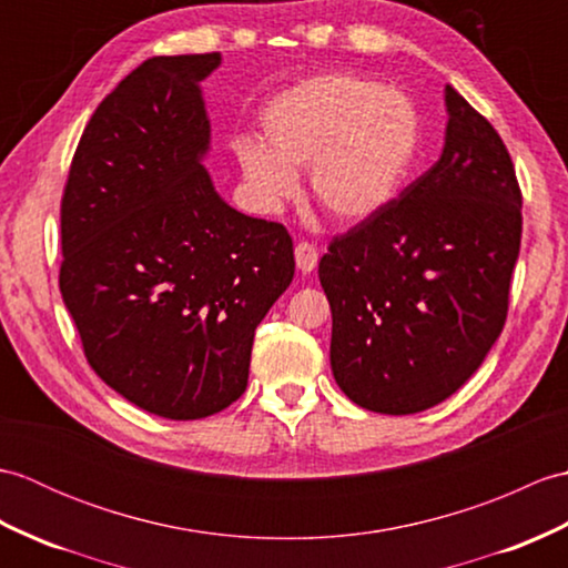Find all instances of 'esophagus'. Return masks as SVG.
<instances>
[{
    "label": "esophagus",
    "mask_w": 568,
    "mask_h": 568,
    "mask_svg": "<svg viewBox=\"0 0 568 568\" xmlns=\"http://www.w3.org/2000/svg\"><path fill=\"white\" fill-rule=\"evenodd\" d=\"M317 261H320V253L317 248L307 244V241H300V244L295 246V263L300 273H312L317 268Z\"/></svg>",
    "instance_id": "1"
}]
</instances>
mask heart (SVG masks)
<instances>
[{"mask_svg":"<svg viewBox=\"0 0 568 568\" xmlns=\"http://www.w3.org/2000/svg\"><path fill=\"white\" fill-rule=\"evenodd\" d=\"M265 146L244 141L239 165L261 207L297 195V168L310 165L312 197L332 220L358 224L393 202L413 163L419 114L400 90L371 78H312L263 112Z\"/></svg>","mask_w":568,"mask_h":568,"instance_id":"obj_1","label":"heart"}]
</instances>
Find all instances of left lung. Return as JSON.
<instances>
[{"label":"left lung","instance_id":"left-lung-1","mask_svg":"<svg viewBox=\"0 0 568 568\" xmlns=\"http://www.w3.org/2000/svg\"><path fill=\"white\" fill-rule=\"evenodd\" d=\"M439 161L320 261L332 373L348 400L413 415L454 395L508 317L523 195L498 131L444 88Z\"/></svg>","mask_w":568,"mask_h":568}]
</instances>
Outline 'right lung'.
Returning a JSON list of instances; mask_svg holds the SVG:
<instances>
[{
	"instance_id": "add662e5",
	"label": "right lung",
	"mask_w": 568,
	"mask_h": 568,
	"mask_svg": "<svg viewBox=\"0 0 568 568\" xmlns=\"http://www.w3.org/2000/svg\"><path fill=\"white\" fill-rule=\"evenodd\" d=\"M220 53L149 58L82 131L60 204V293L94 373L165 419L239 400L253 332L293 283V239L207 168L200 82Z\"/></svg>"
}]
</instances>
